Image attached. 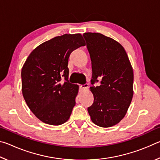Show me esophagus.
Wrapping results in <instances>:
<instances>
[{
    "label": "esophagus",
    "instance_id": "34e87169",
    "mask_svg": "<svg viewBox=\"0 0 160 160\" xmlns=\"http://www.w3.org/2000/svg\"><path fill=\"white\" fill-rule=\"evenodd\" d=\"M88 87H89V85L86 83V84H84V85H80L79 88L80 89V90H85V89H88Z\"/></svg>",
    "mask_w": 160,
    "mask_h": 160
}]
</instances>
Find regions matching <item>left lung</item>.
<instances>
[{"mask_svg":"<svg viewBox=\"0 0 160 160\" xmlns=\"http://www.w3.org/2000/svg\"><path fill=\"white\" fill-rule=\"evenodd\" d=\"M82 36L92 69L90 90L94 102L88 111L94 124L108 128L120 122L131 104L132 68L124 48L115 40L99 33L86 32ZM99 82V86L94 85Z\"/></svg>","mask_w":160,"mask_h":160,"instance_id":"8db88e82","label":"left lung"}]
</instances>
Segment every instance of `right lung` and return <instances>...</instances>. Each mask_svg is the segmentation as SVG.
<instances>
[{
    "mask_svg": "<svg viewBox=\"0 0 160 160\" xmlns=\"http://www.w3.org/2000/svg\"><path fill=\"white\" fill-rule=\"evenodd\" d=\"M85 45L80 34H63L39 45L26 60L21 72L22 91L28 106L42 122L58 126L70 118L78 86L68 81V58L72 51Z\"/></svg>",
    "mask_w": 160,
    "mask_h": 160,
    "instance_id": "right-lung-1",
    "label": "right lung"
}]
</instances>
